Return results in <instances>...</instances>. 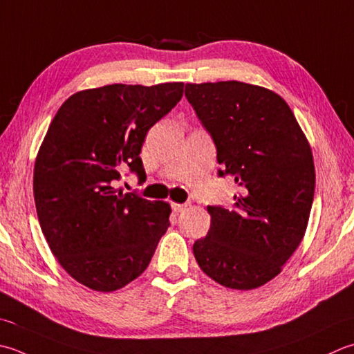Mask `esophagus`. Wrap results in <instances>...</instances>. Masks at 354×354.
<instances>
[{"label": "esophagus", "instance_id": "1", "mask_svg": "<svg viewBox=\"0 0 354 354\" xmlns=\"http://www.w3.org/2000/svg\"><path fill=\"white\" fill-rule=\"evenodd\" d=\"M185 204H178V203H171V209H173V212H183L184 209H185Z\"/></svg>", "mask_w": 354, "mask_h": 354}]
</instances>
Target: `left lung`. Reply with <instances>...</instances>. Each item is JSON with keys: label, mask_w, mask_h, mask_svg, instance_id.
<instances>
[{"label": "left lung", "mask_w": 354, "mask_h": 354, "mask_svg": "<svg viewBox=\"0 0 354 354\" xmlns=\"http://www.w3.org/2000/svg\"><path fill=\"white\" fill-rule=\"evenodd\" d=\"M185 98L216 145L219 176L239 187L227 210L209 205L210 230L193 244L201 270L228 288L278 276L306 234L315 196L310 144L278 93L239 81L185 84Z\"/></svg>", "instance_id": "obj_1"}]
</instances>
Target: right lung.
I'll return each mask as SVG.
<instances>
[{
	"label": "right lung",
	"mask_w": 354,
	"mask_h": 354,
	"mask_svg": "<svg viewBox=\"0 0 354 354\" xmlns=\"http://www.w3.org/2000/svg\"><path fill=\"white\" fill-rule=\"evenodd\" d=\"M183 92V82L82 90L48 126L33 170L38 221L61 267L95 292L136 279L170 225L167 203L116 184L124 169L145 175L144 138Z\"/></svg>",
	"instance_id": "1"
}]
</instances>
